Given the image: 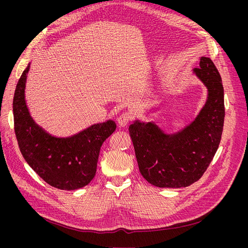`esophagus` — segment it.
I'll use <instances>...</instances> for the list:
<instances>
[{
	"label": "esophagus",
	"mask_w": 248,
	"mask_h": 248,
	"mask_svg": "<svg viewBox=\"0 0 248 248\" xmlns=\"http://www.w3.org/2000/svg\"><path fill=\"white\" fill-rule=\"evenodd\" d=\"M132 119V113L129 111H125V112H123L120 116L119 119H117V124H119L121 126H125L128 122L131 121Z\"/></svg>",
	"instance_id": "1"
}]
</instances>
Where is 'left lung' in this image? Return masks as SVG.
Returning <instances> with one entry per match:
<instances>
[{
  "label": "left lung",
  "instance_id": "1",
  "mask_svg": "<svg viewBox=\"0 0 248 248\" xmlns=\"http://www.w3.org/2000/svg\"><path fill=\"white\" fill-rule=\"evenodd\" d=\"M207 87L204 107L190 124L166 134L154 122L136 121L128 126L141 176L160 188L187 187L198 181L219 147L224 124V89L221 76L208 57L193 69Z\"/></svg>",
  "mask_w": 248,
  "mask_h": 248
}]
</instances>
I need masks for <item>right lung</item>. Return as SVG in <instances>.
Segmentation results:
<instances>
[{"label": "right lung", "instance_id": "obj_1", "mask_svg": "<svg viewBox=\"0 0 248 248\" xmlns=\"http://www.w3.org/2000/svg\"><path fill=\"white\" fill-rule=\"evenodd\" d=\"M29 69L30 63L20 77L13 99L15 134L22 155L50 186L68 191L80 189L94 178L100 147L116 124L108 120L71 137L51 136L34 122L26 104Z\"/></svg>", "mask_w": 248, "mask_h": 248}]
</instances>
